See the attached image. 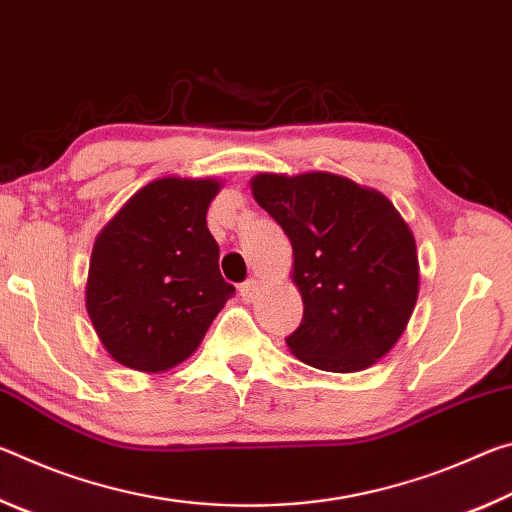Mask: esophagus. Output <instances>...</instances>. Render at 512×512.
Returning a JSON list of instances; mask_svg holds the SVG:
<instances>
[{"label":"esophagus","instance_id":"esophagus-1","mask_svg":"<svg viewBox=\"0 0 512 512\" xmlns=\"http://www.w3.org/2000/svg\"><path fill=\"white\" fill-rule=\"evenodd\" d=\"M257 291H259V282L255 280V277H250V280H246V282L239 287L241 298H244L246 302H253L255 296H257Z\"/></svg>","mask_w":512,"mask_h":512}]
</instances>
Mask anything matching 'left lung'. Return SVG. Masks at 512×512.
Returning <instances> with one entry per match:
<instances>
[{
	"label": "left lung",
	"instance_id": "1",
	"mask_svg": "<svg viewBox=\"0 0 512 512\" xmlns=\"http://www.w3.org/2000/svg\"><path fill=\"white\" fill-rule=\"evenodd\" d=\"M250 189L293 248L305 311L289 350L318 370L370 368L400 339L418 300L409 225L377 189L336 173H257Z\"/></svg>",
	"mask_w": 512,
	"mask_h": 512
}]
</instances>
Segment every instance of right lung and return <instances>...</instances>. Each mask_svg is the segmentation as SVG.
I'll return each mask as SVG.
<instances>
[{
	"label": "right lung",
	"mask_w": 512,
	"mask_h": 512,
	"mask_svg": "<svg viewBox=\"0 0 512 512\" xmlns=\"http://www.w3.org/2000/svg\"><path fill=\"white\" fill-rule=\"evenodd\" d=\"M219 189L214 178L153 180L94 241L85 309L121 366L162 372L183 363L235 293L205 219Z\"/></svg>",
	"instance_id": "add662e5"
}]
</instances>
